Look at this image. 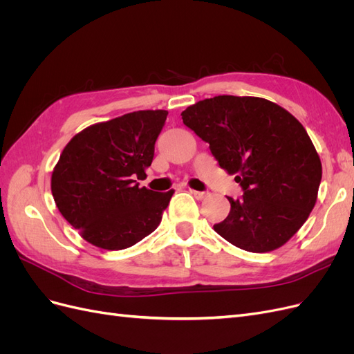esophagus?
<instances>
[{"label": "esophagus", "instance_id": "obj_1", "mask_svg": "<svg viewBox=\"0 0 354 354\" xmlns=\"http://www.w3.org/2000/svg\"><path fill=\"white\" fill-rule=\"evenodd\" d=\"M190 194L194 195L196 199H205L208 196L207 192H198V190H192V189H190Z\"/></svg>", "mask_w": 354, "mask_h": 354}]
</instances>
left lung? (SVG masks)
Listing matches in <instances>:
<instances>
[{"instance_id": "left-lung-1", "label": "left lung", "mask_w": 354, "mask_h": 354, "mask_svg": "<svg viewBox=\"0 0 354 354\" xmlns=\"http://www.w3.org/2000/svg\"><path fill=\"white\" fill-rule=\"evenodd\" d=\"M183 124L209 145L212 156L243 195L214 224L221 238L250 252H269L291 239L312 212L322 164L304 127L260 97L217 95L181 112Z\"/></svg>"}]
</instances>
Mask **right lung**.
I'll list each match as a JSON object with an SVG mask.
<instances>
[{
	"instance_id": "add662e5",
	"label": "right lung",
	"mask_w": 354,
	"mask_h": 354,
	"mask_svg": "<svg viewBox=\"0 0 354 354\" xmlns=\"http://www.w3.org/2000/svg\"><path fill=\"white\" fill-rule=\"evenodd\" d=\"M167 111H137L94 124L63 149L51 176L62 216L103 250H125L151 234L174 192L138 187L155 155Z\"/></svg>"
}]
</instances>
